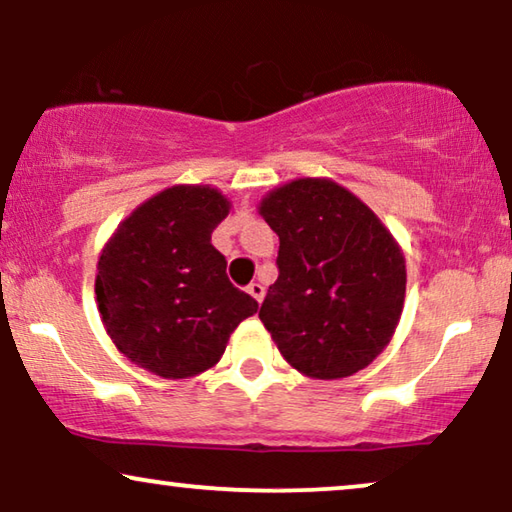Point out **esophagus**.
<instances>
[{
  "label": "esophagus",
  "mask_w": 512,
  "mask_h": 512,
  "mask_svg": "<svg viewBox=\"0 0 512 512\" xmlns=\"http://www.w3.org/2000/svg\"><path fill=\"white\" fill-rule=\"evenodd\" d=\"M247 291H249V296L256 300V303H261L263 296H265V289H263V284H258V282H251V284L247 286Z\"/></svg>",
  "instance_id": "1"
}]
</instances>
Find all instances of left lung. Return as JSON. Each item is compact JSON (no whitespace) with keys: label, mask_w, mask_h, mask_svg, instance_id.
I'll use <instances>...</instances> for the list:
<instances>
[{"label":"left lung","mask_w":512,"mask_h":512,"mask_svg":"<svg viewBox=\"0 0 512 512\" xmlns=\"http://www.w3.org/2000/svg\"><path fill=\"white\" fill-rule=\"evenodd\" d=\"M258 214L279 235L277 282L263 326L286 361L314 380H340L389 345L405 300V256L366 202L333 179L277 186Z\"/></svg>","instance_id":"left-lung-1"}]
</instances>
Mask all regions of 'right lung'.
<instances>
[{
	"mask_svg": "<svg viewBox=\"0 0 512 512\" xmlns=\"http://www.w3.org/2000/svg\"><path fill=\"white\" fill-rule=\"evenodd\" d=\"M230 212L219 188L177 184L118 223L97 261L95 296L118 352L167 380L214 368L258 310L228 282L212 233Z\"/></svg>",
	"mask_w": 512,
	"mask_h": 512,
	"instance_id": "right-lung-1",
	"label": "right lung"
}]
</instances>
